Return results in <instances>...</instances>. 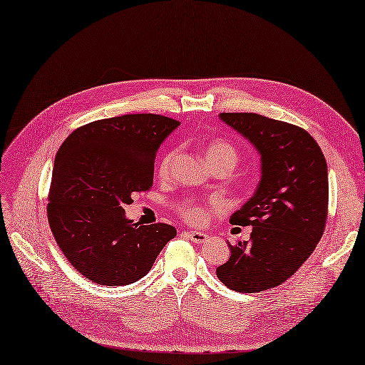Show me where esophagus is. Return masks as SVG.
<instances>
[{
    "mask_svg": "<svg viewBox=\"0 0 365 365\" xmlns=\"http://www.w3.org/2000/svg\"><path fill=\"white\" fill-rule=\"evenodd\" d=\"M184 235L192 242H195V244H204L208 239V236L205 233H201V231H184Z\"/></svg>",
    "mask_w": 365,
    "mask_h": 365,
    "instance_id": "esophagus-1",
    "label": "esophagus"
}]
</instances>
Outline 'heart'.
Listing matches in <instances>:
<instances>
[{
    "label": "heart",
    "mask_w": 365,
    "mask_h": 365,
    "mask_svg": "<svg viewBox=\"0 0 365 365\" xmlns=\"http://www.w3.org/2000/svg\"><path fill=\"white\" fill-rule=\"evenodd\" d=\"M204 155L208 164L212 165V169L225 165L230 170L235 169V165L239 161V152L235 145H231L230 141L224 138H213L210 140L204 148ZM176 157V150L172 149L165 152L163 158L158 163V175L168 176L170 172L172 164ZM180 212L185 220H189L192 224H201L207 219L208 212L202 204H197L195 201H187L180 205Z\"/></svg>",
    "instance_id": "obj_1"
}]
</instances>
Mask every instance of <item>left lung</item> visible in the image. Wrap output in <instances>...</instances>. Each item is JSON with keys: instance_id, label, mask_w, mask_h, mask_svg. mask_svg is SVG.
Returning <instances> with one entry per match:
<instances>
[{"instance_id": "1", "label": "left lung", "mask_w": 365, "mask_h": 365, "mask_svg": "<svg viewBox=\"0 0 365 365\" xmlns=\"http://www.w3.org/2000/svg\"><path fill=\"white\" fill-rule=\"evenodd\" d=\"M220 120L260 153L256 193L230 217L252 227L250 240L230 245L217 279L237 292L267 291L288 280L322 239L329 205L327 164L307 130L254 113H222Z\"/></svg>"}]
</instances>
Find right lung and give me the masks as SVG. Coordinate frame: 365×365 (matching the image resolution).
<instances>
[{"label": "right lung", "instance_id": "add662e5", "mask_svg": "<svg viewBox=\"0 0 365 365\" xmlns=\"http://www.w3.org/2000/svg\"><path fill=\"white\" fill-rule=\"evenodd\" d=\"M178 120L126 114L77 128L62 143L51 175L47 216L63 256L103 286L130 284L150 271L176 230L125 216L132 196L153 182V163Z\"/></svg>", "mask_w": 365, "mask_h": 365}]
</instances>
